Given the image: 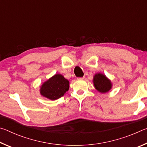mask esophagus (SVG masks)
Segmentation results:
<instances>
[{"label":"esophagus","mask_w":147,"mask_h":147,"mask_svg":"<svg viewBox=\"0 0 147 147\" xmlns=\"http://www.w3.org/2000/svg\"><path fill=\"white\" fill-rule=\"evenodd\" d=\"M84 77H80V78H78V80H83Z\"/></svg>","instance_id":"34e87169"}]
</instances>
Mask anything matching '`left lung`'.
<instances>
[{
  "instance_id": "1",
  "label": "left lung",
  "mask_w": 147,
  "mask_h": 147,
  "mask_svg": "<svg viewBox=\"0 0 147 147\" xmlns=\"http://www.w3.org/2000/svg\"><path fill=\"white\" fill-rule=\"evenodd\" d=\"M93 84L96 90L102 93L108 92L111 89V81L103 74L97 73L93 77Z\"/></svg>"
}]
</instances>
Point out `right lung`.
Returning <instances> with one entry per match:
<instances>
[{
	"label": "right lung",
	"instance_id": "add662e5",
	"mask_svg": "<svg viewBox=\"0 0 147 147\" xmlns=\"http://www.w3.org/2000/svg\"><path fill=\"white\" fill-rule=\"evenodd\" d=\"M69 82L60 74H56L40 87V93L50 100H54L64 95L69 90Z\"/></svg>",
	"mask_w": 147,
	"mask_h": 147
}]
</instances>
